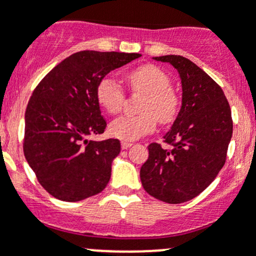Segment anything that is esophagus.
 I'll return each instance as SVG.
<instances>
[{
	"label": "esophagus",
	"mask_w": 256,
	"mask_h": 256,
	"mask_svg": "<svg viewBox=\"0 0 256 256\" xmlns=\"http://www.w3.org/2000/svg\"><path fill=\"white\" fill-rule=\"evenodd\" d=\"M131 146H132V144L128 142V141H122V142H121V148L122 150H128V147H131Z\"/></svg>",
	"instance_id": "obj_1"
}]
</instances>
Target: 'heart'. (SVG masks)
I'll use <instances>...</instances> for the list:
<instances>
[{
  "label": "heart",
  "instance_id": "b5f03b06",
  "mask_svg": "<svg viewBox=\"0 0 256 256\" xmlns=\"http://www.w3.org/2000/svg\"><path fill=\"white\" fill-rule=\"evenodd\" d=\"M131 90L144 94L140 115H124L110 124L115 138L134 141L152 132L156 124L172 122L180 110V96L170 85L171 80L157 66L146 64L134 69L126 76ZM125 92L112 76H106L98 82L96 99L109 114H118L125 102Z\"/></svg>",
  "mask_w": 256,
  "mask_h": 256
}]
</instances>
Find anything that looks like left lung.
<instances>
[{"label": "left lung", "mask_w": 256, "mask_h": 256, "mask_svg": "<svg viewBox=\"0 0 256 256\" xmlns=\"http://www.w3.org/2000/svg\"><path fill=\"white\" fill-rule=\"evenodd\" d=\"M154 59L170 63L180 73L182 106L164 136V142L172 147L150 144L140 178L150 196L178 204L202 193L224 166L233 120L222 88L200 66L182 56Z\"/></svg>", "instance_id": "obj_1"}]
</instances>
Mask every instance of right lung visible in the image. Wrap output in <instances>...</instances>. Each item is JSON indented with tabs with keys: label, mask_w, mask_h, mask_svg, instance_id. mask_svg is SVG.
<instances>
[{
	"label": "right lung",
	"mask_w": 256,
	"mask_h": 256,
	"mask_svg": "<svg viewBox=\"0 0 256 256\" xmlns=\"http://www.w3.org/2000/svg\"><path fill=\"white\" fill-rule=\"evenodd\" d=\"M138 53L82 50L54 66L36 86L24 115L23 152L38 182L66 202L102 192L112 176L120 141L88 140L105 131L96 86Z\"/></svg>",
	"instance_id": "add662e5"
}]
</instances>
